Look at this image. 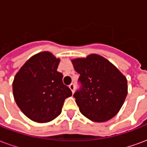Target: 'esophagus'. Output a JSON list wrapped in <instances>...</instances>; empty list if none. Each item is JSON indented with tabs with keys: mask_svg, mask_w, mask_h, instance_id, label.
<instances>
[{
	"mask_svg": "<svg viewBox=\"0 0 147 147\" xmlns=\"http://www.w3.org/2000/svg\"><path fill=\"white\" fill-rule=\"evenodd\" d=\"M69 88H70V90H71V92L73 93L74 90H75V85H74L73 83H71V84L69 85Z\"/></svg>",
	"mask_w": 147,
	"mask_h": 147,
	"instance_id": "1",
	"label": "esophagus"
}]
</instances>
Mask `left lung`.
Returning <instances> with one entry per match:
<instances>
[{"label":"left lung","mask_w":147,"mask_h":147,"mask_svg":"<svg viewBox=\"0 0 147 147\" xmlns=\"http://www.w3.org/2000/svg\"><path fill=\"white\" fill-rule=\"evenodd\" d=\"M71 62L80 74L81 86L73 97L80 113L94 122H105L115 117L127 94L125 76L98 54L74 59Z\"/></svg>","instance_id":"left-lung-1"}]
</instances>
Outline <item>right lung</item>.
Returning <instances> with one entry per match:
<instances>
[{
  "label": "right lung",
  "mask_w": 147,
  "mask_h": 147,
  "mask_svg": "<svg viewBox=\"0 0 147 147\" xmlns=\"http://www.w3.org/2000/svg\"><path fill=\"white\" fill-rule=\"evenodd\" d=\"M60 59L49 52L34 55L14 78L12 90L18 107L29 119L47 123L61 113L64 100L72 95L57 71Z\"/></svg>",
  "instance_id": "obj_1"
}]
</instances>
